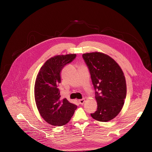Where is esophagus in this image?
<instances>
[{
	"label": "esophagus",
	"mask_w": 152,
	"mask_h": 152,
	"mask_svg": "<svg viewBox=\"0 0 152 152\" xmlns=\"http://www.w3.org/2000/svg\"><path fill=\"white\" fill-rule=\"evenodd\" d=\"M85 101V100L83 99H80V100H79V103H80V104H83L84 103Z\"/></svg>",
	"instance_id": "34e87169"
}]
</instances>
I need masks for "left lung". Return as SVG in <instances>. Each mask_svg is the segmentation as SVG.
<instances>
[{
	"instance_id": "left-lung-1",
	"label": "left lung",
	"mask_w": 152,
	"mask_h": 152,
	"mask_svg": "<svg viewBox=\"0 0 152 152\" xmlns=\"http://www.w3.org/2000/svg\"><path fill=\"white\" fill-rule=\"evenodd\" d=\"M82 57L96 90L97 109L91 116L99 121H110L120 113L124 103L127 87L124 73L117 62L103 53H86Z\"/></svg>"
}]
</instances>
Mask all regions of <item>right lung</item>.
<instances>
[{
  "label": "right lung",
  "instance_id": "obj_1",
  "mask_svg": "<svg viewBox=\"0 0 152 152\" xmlns=\"http://www.w3.org/2000/svg\"><path fill=\"white\" fill-rule=\"evenodd\" d=\"M76 56V54H67L52 57L46 61L37 76L34 96L37 109L41 117L52 126L68 123L77 108L66 99H61L58 88L62 68Z\"/></svg>",
  "mask_w": 152,
  "mask_h": 152
}]
</instances>
